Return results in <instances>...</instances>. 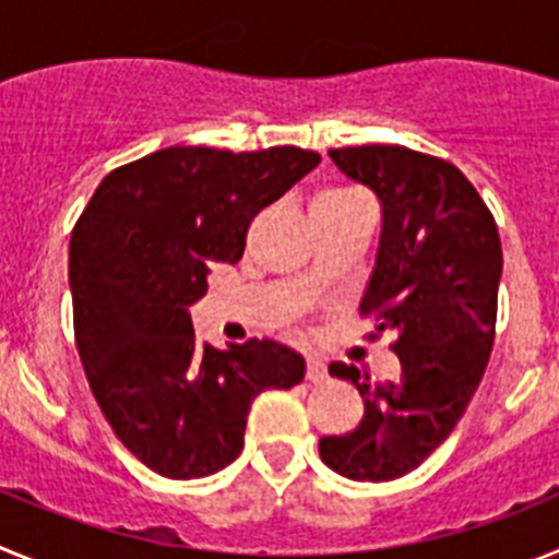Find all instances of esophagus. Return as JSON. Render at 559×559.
I'll return each instance as SVG.
<instances>
[{"mask_svg":"<svg viewBox=\"0 0 559 559\" xmlns=\"http://www.w3.org/2000/svg\"><path fill=\"white\" fill-rule=\"evenodd\" d=\"M305 378L310 383H324L328 380V364L322 358H316V355H308V369H305Z\"/></svg>","mask_w":559,"mask_h":559,"instance_id":"obj_1","label":"esophagus"}]
</instances>
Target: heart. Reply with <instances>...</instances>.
Segmentation results:
<instances>
[{
    "instance_id": "b5f03b06",
    "label": "heart",
    "mask_w": 559,
    "mask_h": 559,
    "mask_svg": "<svg viewBox=\"0 0 559 559\" xmlns=\"http://www.w3.org/2000/svg\"><path fill=\"white\" fill-rule=\"evenodd\" d=\"M322 195H344V192H322Z\"/></svg>"
}]
</instances>
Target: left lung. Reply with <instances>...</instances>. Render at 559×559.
I'll return each mask as SVG.
<instances>
[{
    "mask_svg": "<svg viewBox=\"0 0 559 559\" xmlns=\"http://www.w3.org/2000/svg\"><path fill=\"white\" fill-rule=\"evenodd\" d=\"M330 159L380 201V243L360 313L394 335L400 378L369 383L353 364L364 419L322 437L319 456L353 481H392L437 451L481 383L496 338L501 240L476 187L451 162L403 145L335 147Z\"/></svg>",
    "mask_w": 559,
    "mask_h": 559,
    "instance_id": "1",
    "label": "left lung"
}]
</instances>
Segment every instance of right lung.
Wrapping results in <instances>:
<instances>
[{"label":"right lung","mask_w":559,"mask_h":559,"mask_svg":"<svg viewBox=\"0 0 559 559\" xmlns=\"http://www.w3.org/2000/svg\"><path fill=\"white\" fill-rule=\"evenodd\" d=\"M322 156L165 147L111 170L69 240L75 341L88 386L122 445L167 478H204L243 451L251 403L302 383L305 358L276 341L201 344L190 308L210 265H235L263 206Z\"/></svg>","instance_id":"1"}]
</instances>
